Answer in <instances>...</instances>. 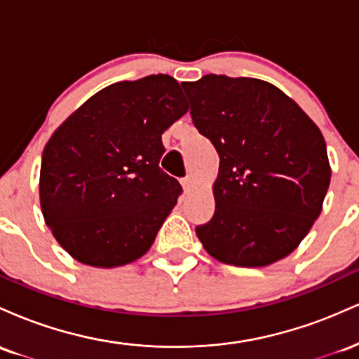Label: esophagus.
Returning <instances> with one entry per match:
<instances>
[{"label": "esophagus", "mask_w": 359, "mask_h": 359, "mask_svg": "<svg viewBox=\"0 0 359 359\" xmlns=\"http://www.w3.org/2000/svg\"><path fill=\"white\" fill-rule=\"evenodd\" d=\"M180 184H182L184 191H185V192H187V191H191V187H192L194 180L191 179V177H184V179H182V180H180Z\"/></svg>", "instance_id": "esophagus-1"}]
</instances>
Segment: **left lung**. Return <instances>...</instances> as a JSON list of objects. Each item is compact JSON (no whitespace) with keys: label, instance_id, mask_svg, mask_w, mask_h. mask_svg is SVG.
Listing matches in <instances>:
<instances>
[{"label":"left lung","instance_id":"1","mask_svg":"<svg viewBox=\"0 0 359 359\" xmlns=\"http://www.w3.org/2000/svg\"><path fill=\"white\" fill-rule=\"evenodd\" d=\"M182 88L194 126L219 155L216 211L197 238L228 265L285 258L323 209L331 180L323 133L265 81L208 74Z\"/></svg>","mask_w":359,"mask_h":359}]
</instances>
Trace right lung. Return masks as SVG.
I'll use <instances>...</instances> for the list:
<instances>
[{
	"label": "right lung",
	"mask_w": 359,
	"mask_h": 359,
	"mask_svg": "<svg viewBox=\"0 0 359 359\" xmlns=\"http://www.w3.org/2000/svg\"><path fill=\"white\" fill-rule=\"evenodd\" d=\"M187 113L174 77L111 84L52 135L42 155L40 205L77 262L114 269L150 250L182 187L160 168L162 135Z\"/></svg>",
	"instance_id": "right-lung-1"
}]
</instances>
